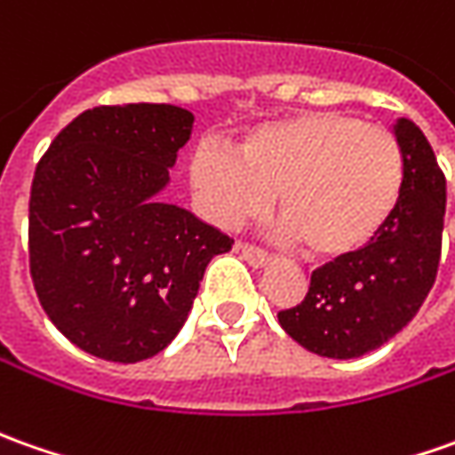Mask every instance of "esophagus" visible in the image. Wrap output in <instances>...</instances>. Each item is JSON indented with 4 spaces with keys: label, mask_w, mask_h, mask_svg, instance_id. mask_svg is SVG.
Returning <instances> with one entry per match:
<instances>
[{
    "label": "esophagus",
    "mask_w": 455,
    "mask_h": 455,
    "mask_svg": "<svg viewBox=\"0 0 455 455\" xmlns=\"http://www.w3.org/2000/svg\"><path fill=\"white\" fill-rule=\"evenodd\" d=\"M236 251H239V254H242V259H246L251 267H264V264H269V254H267L264 249L254 246V243L239 242L236 243Z\"/></svg>",
    "instance_id": "esophagus-1"
}]
</instances>
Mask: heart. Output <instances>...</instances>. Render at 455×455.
Listing matches in <instances>:
<instances>
[{
  "mask_svg": "<svg viewBox=\"0 0 455 455\" xmlns=\"http://www.w3.org/2000/svg\"><path fill=\"white\" fill-rule=\"evenodd\" d=\"M188 180L198 209L234 227L261 213L276 191L279 231L312 257L363 251L393 219L405 186V156L393 131L347 113L312 110L254 128L234 153L204 140Z\"/></svg>",
  "mask_w": 455,
  "mask_h": 455,
  "instance_id": "b5f03b06",
  "label": "heart"
}]
</instances>
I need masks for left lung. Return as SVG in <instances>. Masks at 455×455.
<instances>
[{
	"label": "left lung",
	"instance_id": "8db88e82",
	"mask_svg": "<svg viewBox=\"0 0 455 455\" xmlns=\"http://www.w3.org/2000/svg\"><path fill=\"white\" fill-rule=\"evenodd\" d=\"M393 133L405 156L393 219L363 251L315 269L305 299L279 312L282 330L322 357L353 360L378 350L413 320L438 275L446 176L413 120L400 118Z\"/></svg>",
	"mask_w": 455,
	"mask_h": 455
}]
</instances>
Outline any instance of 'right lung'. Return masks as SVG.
I'll list each match as a JSON object with an SVG mask.
<instances>
[{
    "label": "right lung",
    "mask_w": 455,
    "mask_h": 455,
    "mask_svg": "<svg viewBox=\"0 0 455 455\" xmlns=\"http://www.w3.org/2000/svg\"><path fill=\"white\" fill-rule=\"evenodd\" d=\"M194 116L131 102L80 113L42 156L29 194V272L80 350L140 363L171 345L204 272L234 239L164 204Z\"/></svg>",
    "instance_id": "obj_1"
}]
</instances>
